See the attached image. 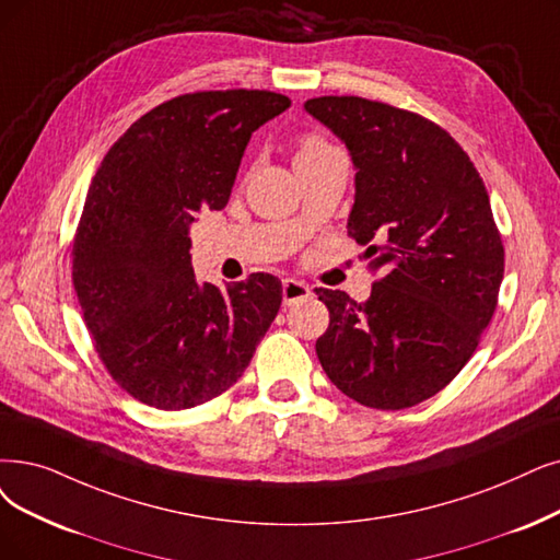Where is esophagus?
<instances>
[{"mask_svg": "<svg viewBox=\"0 0 560 560\" xmlns=\"http://www.w3.org/2000/svg\"><path fill=\"white\" fill-rule=\"evenodd\" d=\"M312 296V289L310 284H305L303 280H294V278H287L282 282V303L284 305H294L299 301H305Z\"/></svg>", "mask_w": 560, "mask_h": 560, "instance_id": "1", "label": "esophagus"}]
</instances>
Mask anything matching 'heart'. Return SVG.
I'll return each instance as SVG.
<instances>
[{
    "label": "heart",
    "instance_id": "obj_1",
    "mask_svg": "<svg viewBox=\"0 0 560 560\" xmlns=\"http://www.w3.org/2000/svg\"><path fill=\"white\" fill-rule=\"evenodd\" d=\"M338 151L330 142H326L324 138L319 136H303L299 140V147H296V159L294 163H303V161H310V159H319V155H326V153H332Z\"/></svg>",
    "mask_w": 560,
    "mask_h": 560
}]
</instances>
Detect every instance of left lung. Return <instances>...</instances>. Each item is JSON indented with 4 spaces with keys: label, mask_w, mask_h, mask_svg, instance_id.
Here are the masks:
<instances>
[{
    "label": "left lung",
    "mask_w": 560,
    "mask_h": 560,
    "mask_svg": "<svg viewBox=\"0 0 560 560\" xmlns=\"http://www.w3.org/2000/svg\"><path fill=\"white\" fill-rule=\"evenodd\" d=\"M355 167L347 230L378 278L365 303L315 289L330 312L317 355L358 405L397 411L448 386L497 310L503 243L466 151L416 112L358 96L310 98Z\"/></svg>",
    "instance_id": "left-lung-1"
}]
</instances>
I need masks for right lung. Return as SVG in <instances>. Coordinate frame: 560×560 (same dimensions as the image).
<instances>
[{
  "mask_svg": "<svg viewBox=\"0 0 560 560\" xmlns=\"http://www.w3.org/2000/svg\"><path fill=\"white\" fill-rule=\"evenodd\" d=\"M292 101L259 89L195 92L147 112L112 144L73 241V287L109 376L176 411L225 393L276 319L271 273L220 289L190 264L195 213L225 209L253 132Z\"/></svg>",
  "mask_w": 560,
  "mask_h": 560,
  "instance_id": "1",
  "label": "right lung"
}]
</instances>
